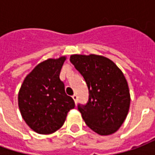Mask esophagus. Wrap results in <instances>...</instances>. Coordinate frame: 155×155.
I'll use <instances>...</instances> for the list:
<instances>
[{
  "mask_svg": "<svg viewBox=\"0 0 155 155\" xmlns=\"http://www.w3.org/2000/svg\"><path fill=\"white\" fill-rule=\"evenodd\" d=\"M72 98H73V100L74 101V103L76 104L77 103V100H78V97H77V94H74L72 95Z\"/></svg>",
  "mask_w": 155,
  "mask_h": 155,
  "instance_id": "1",
  "label": "esophagus"
}]
</instances>
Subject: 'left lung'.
Masks as SVG:
<instances>
[{
    "label": "left lung",
    "instance_id": "8db88e82",
    "mask_svg": "<svg viewBox=\"0 0 155 155\" xmlns=\"http://www.w3.org/2000/svg\"><path fill=\"white\" fill-rule=\"evenodd\" d=\"M89 90L85 104L78 110L88 127L101 135L120 128L128 114L130 94L126 79L114 62L96 54H72L70 59Z\"/></svg>",
    "mask_w": 155,
    "mask_h": 155
}]
</instances>
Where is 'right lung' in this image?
<instances>
[{
  "instance_id": "add662e5",
  "label": "right lung",
  "mask_w": 155,
  "mask_h": 155,
  "mask_svg": "<svg viewBox=\"0 0 155 155\" xmlns=\"http://www.w3.org/2000/svg\"><path fill=\"white\" fill-rule=\"evenodd\" d=\"M64 61L62 56L37 64L25 77L19 91L22 118L36 133L55 132L64 124L68 112L74 108V100L65 94L64 84L60 79Z\"/></svg>"
}]
</instances>
